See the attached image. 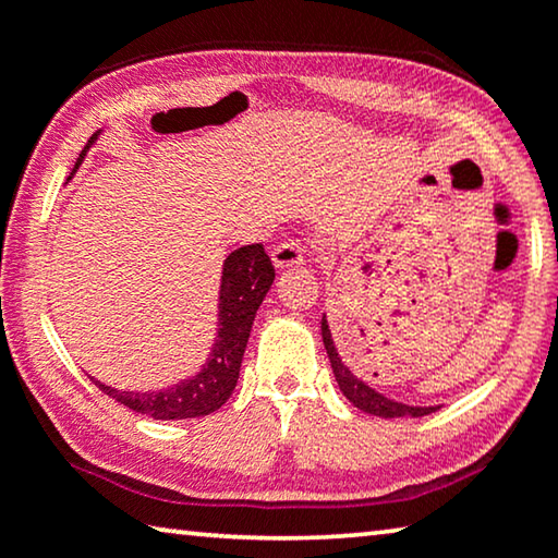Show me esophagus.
<instances>
[{"label":"esophagus","mask_w":558,"mask_h":558,"mask_svg":"<svg viewBox=\"0 0 558 558\" xmlns=\"http://www.w3.org/2000/svg\"><path fill=\"white\" fill-rule=\"evenodd\" d=\"M272 265H276L278 270H288V268H295V265H303V247H300L295 241H286L276 245V251H272Z\"/></svg>","instance_id":"1"}]
</instances>
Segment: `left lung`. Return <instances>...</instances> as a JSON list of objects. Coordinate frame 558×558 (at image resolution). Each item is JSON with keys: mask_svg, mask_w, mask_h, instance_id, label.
I'll list each match as a JSON object with an SVG mask.
<instances>
[{"mask_svg": "<svg viewBox=\"0 0 558 558\" xmlns=\"http://www.w3.org/2000/svg\"><path fill=\"white\" fill-rule=\"evenodd\" d=\"M320 332H323V344L327 350V357H330L335 383H338L340 392L348 397V400L355 404L360 412L375 414V417H383V420H397V417H424V414L437 410V407H420V404H404V402L390 400V397L377 392L375 387H369L365 379L352 373V369L344 365V360L338 352V344H335L332 330H330V325H327L325 313L320 320Z\"/></svg>", "mask_w": 558, "mask_h": 558, "instance_id": "left-lung-1", "label": "left lung"}]
</instances>
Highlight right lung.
<instances>
[{
  "mask_svg": "<svg viewBox=\"0 0 558 558\" xmlns=\"http://www.w3.org/2000/svg\"><path fill=\"white\" fill-rule=\"evenodd\" d=\"M101 134L104 129L88 138L84 151L76 158L72 175L84 163L88 148L99 141ZM272 280H276V268L265 255L263 243L235 247L223 260V270H220L216 338L196 375L148 392L117 390V387H109L92 377L94 385L104 395L113 397L119 404L154 420H193L220 410L235 390L255 313H258L260 303L268 295Z\"/></svg>",
  "mask_w": 558,
  "mask_h": 558,
  "instance_id": "right-lung-1",
  "label": "right lung"
}]
</instances>
